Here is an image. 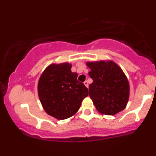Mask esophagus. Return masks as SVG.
I'll list each match as a JSON object with an SVG mask.
<instances>
[{
	"label": "esophagus",
	"mask_w": 156,
	"mask_h": 156,
	"mask_svg": "<svg viewBox=\"0 0 156 156\" xmlns=\"http://www.w3.org/2000/svg\"><path fill=\"white\" fill-rule=\"evenodd\" d=\"M83 83H84V85H85L86 87H87V88H88V87H89V83H88V81H87V80H85V81L83 82Z\"/></svg>",
	"instance_id": "34e87169"
}]
</instances>
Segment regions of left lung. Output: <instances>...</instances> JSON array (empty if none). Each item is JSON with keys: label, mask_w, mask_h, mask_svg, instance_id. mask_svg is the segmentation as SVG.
Returning a JSON list of instances; mask_svg holds the SVG:
<instances>
[{"label": "left lung", "mask_w": 156, "mask_h": 156, "mask_svg": "<svg viewBox=\"0 0 156 156\" xmlns=\"http://www.w3.org/2000/svg\"><path fill=\"white\" fill-rule=\"evenodd\" d=\"M93 80L89 85V97L96 109L106 115H114L126 107L129 99V83L117 64L112 61L87 62Z\"/></svg>", "instance_id": "left-lung-1"}]
</instances>
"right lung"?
Returning a JSON list of instances; mask_svg holds the SVG:
<instances>
[{
	"mask_svg": "<svg viewBox=\"0 0 156 156\" xmlns=\"http://www.w3.org/2000/svg\"><path fill=\"white\" fill-rule=\"evenodd\" d=\"M69 63L51 64L41 75L38 83L39 101L46 113L57 119L72 117L88 96V89L77 80Z\"/></svg>",
	"mask_w": 156,
	"mask_h": 156,
	"instance_id": "1",
	"label": "right lung"
}]
</instances>
